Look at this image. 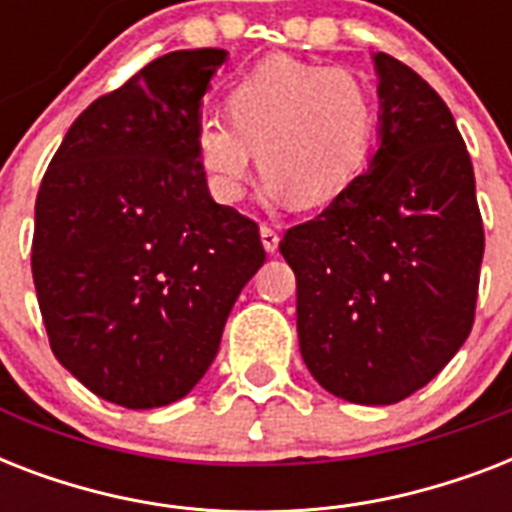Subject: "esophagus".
Listing matches in <instances>:
<instances>
[{
	"instance_id": "34e87169",
	"label": "esophagus",
	"mask_w": 512,
	"mask_h": 512,
	"mask_svg": "<svg viewBox=\"0 0 512 512\" xmlns=\"http://www.w3.org/2000/svg\"><path fill=\"white\" fill-rule=\"evenodd\" d=\"M260 239H263V247L265 252H276L279 249V233H276V228L268 223L260 225Z\"/></svg>"
}]
</instances>
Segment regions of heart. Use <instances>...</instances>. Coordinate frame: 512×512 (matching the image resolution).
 I'll list each match as a JSON object with an SVG mask.
<instances>
[{"mask_svg":"<svg viewBox=\"0 0 512 512\" xmlns=\"http://www.w3.org/2000/svg\"><path fill=\"white\" fill-rule=\"evenodd\" d=\"M225 114L193 132L199 167L225 201L241 199L252 159L297 207L335 199L364 164L377 124L369 84L345 68L271 58L225 98Z\"/></svg>","mask_w":512,"mask_h":512,"instance_id":"obj_1","label":"heart"}]
</instances>
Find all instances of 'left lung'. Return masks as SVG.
Masks as SVG:
<instances>
[{
	"mask_svg": "<svg viewBox=\"0 0 512 512\" xmlns=\"http://www.w3.org/2000/svg\"><path fill=\"white\" fill-rule=\"evenodd\" d=\"M380 148L279 249L297 279L305 366L353 404L404 401L444 369L476 319L484 220L452 111L417 71L374 55Z\"/></svg>",
	"mask_w": 512,
	"mask_h": 512,
	"instance_id": "8db88e82",
	"label": "left lung"
}]
</instances>
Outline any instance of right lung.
I'll return each mask as SVG.
<instances>
[{"label": "right lung", "mask_w": 512, "mask_h": 512, "mask_svg": "<svg viewBox=\"0 0 512 512\" xmlns=\"http://www.w3.org/2000/svg\"><path fill=\"white\" fill-rule=\"evenodd\" d=\"M225 50L151 60L76 116L36 193L31 273L47 340L95 396L183 398L212 364L265 249L215 204L193 132Z\"/></svg>", "instance_id": "right-lung-1"}]
</instances>
